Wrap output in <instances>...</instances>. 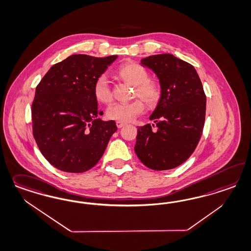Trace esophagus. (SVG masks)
I'll use <instances>...</instances> for the list:
<instances>
[{"instance_id": "esophagus-1", "label": "esophagus", "mask_w": 251, "mask_h": 251, "mask_svg": "<svg viewBox=\"0 0 251 251\" xmlns=\"http://www.w3.org/2000/svg\"><path fill=\"white\" fill-rule=\"evenodd\" d=\"M125 125H126V123H123V122L119 121L116 122V126H117L118 128H121V127H123Z\"/></svg>"}]
</instances>
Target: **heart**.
<instances>
[{
    "label": "heart",
    "instance_id": "b5f03b06",
    "mask_svg": "<svg viewBox=\"0 0 251 251\" xmlns=\"http://www.w3.org/2000/svg\"><path fill=\"white\" fill-rule=\"evenodd\" d=\"M117 75L126 82L135 86L134 96L140 97L149 105H154L161 97V88L156 81L149 79L145 68L138 63H127L121 65ZM93 93L99 102L109 103L113 100V92L110 80L105 74L99 75L94 82ZM145 103L140 99H136L127 103L115 102L106 110L109 119L119 122L133 121L138 115L145 112Z\"/></svg>",
    "mask_w": 251,
    "mask_h": 251
}]
</instances>
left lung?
Returning a JSON list of instances; mask_svg holds the SVG:
<instances>
[{"instance_id":"left-lung-1","label":"left lung","mask_w":251,"mask_h":251,"mask_svg":"<svg viewBox=\"0 0 251 251\" xmlns=\"http://www.w3.org/2000/svg\"><path fill=\"white\" fill-rule=\"evenodd\" d=\"M141 65L157 75L162 94L150 116L156 130L151 124L138 127L135 151L148 168L170 170L186 162L199 144L206 95L194 66L170 53L147 57Z\"/></svg>"}]
</instances>
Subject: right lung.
<instances>
[{"label":"right lung","instance_id":"add662e5","mask_svg":"<svg viewBox=\"0 0 251 251\" xmlns=\"http://www.w3.org/2000/svg\"><path fill=\"white\" fill-rule=\"evenodd\" d=\"M117 58L74 54L52 65L36 88L31 109L33 136L51 165L67 173L94 167L117 130L101 112L94 82Z\"/></svg>","mask_w":251,"mask_h":251}]
</instances>
